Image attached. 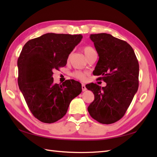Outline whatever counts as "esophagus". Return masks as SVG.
I'll use <instances>...</instances> for the list:
<instances>
[{
    "instance_id": "esophagus-1",
    "label": "esophagus",
    "mask_w": 157,
    "mask_h": 157,
    "mask_svg": "<svg viewBox=\"0 0 157 157\" xmlns=\"http://www.w3.org/2000/svg\"><path fill=\"white\" fill-rule=\"evenodd\" d=\"M82 90H83V91H86V90H87V88H86V86H85L84 84H82Z\"/></svg>"
}]
</instances>
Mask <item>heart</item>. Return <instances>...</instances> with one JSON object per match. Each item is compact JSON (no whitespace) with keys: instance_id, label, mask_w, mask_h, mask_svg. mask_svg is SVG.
<instances>
[{"instance_id":"1","label":"heart","mask_w":157,"mask_h":157,"mask_svg":"<svg viewBox=\"0 0 157 157\" xmlns=\"http://www.w3.org/2000/svg\"><path fill=\"white\" fill-rule=\"evenodd\" d=\"M82 51L84 52L86 58H88L89 56H90L92 54H93V53L95 52L94 49L90 46H84L82 48ZM86 75L87 74H86V73L79 71H76L72 73V76L73 78H75V79H79V80H81V81L84 80L86 79Z\"/></svg>"}]
</instances>
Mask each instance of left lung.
Here are the masks:
<instances>
[{
    "label": "left lung",
    "instance_id": "left-lung-1",
    "mask_svg": "<svg viewBox=\"0 0 157 157\" xmlns=\"http://www.w3.org/2000/svg\"><path fill=\"white\" fill-rule=\"evenodd\" d=\"M99 59L93 74L106 83L102 87L91 83L86 86L94 94L88 107L92 117L102 124H111L125 115L138 89L139 64L128 42L101 33L91 34Z\"/></svg>",
    "mask_w": 157,
    "mask_h": 157
}]
</instances>
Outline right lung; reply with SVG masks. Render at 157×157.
<instances>
[{"label": "right lung", "mask_w": 157, "mask_h": 157, "mask_svg": "<svg viewBox=\"0 0 157 157\" xmlns=\"http://www.w3.org/2000/svg\"><path fill=\"white\" fill-rule=\"evenodd\" d=\"M82 36L48 33L23 46L17 60L18 85L29 111L39 121H57L70 102L82 92L79 82L68 79L62 85L53 83V69L67 64L70 53Z\"/></svg>", "instance_id": "add662e5"}]
</instances>
